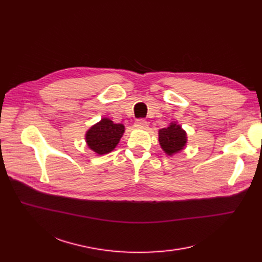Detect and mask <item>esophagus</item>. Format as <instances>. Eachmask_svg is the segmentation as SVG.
<instances>
[{
    "instance_id": "esophagus-1",
    "label": "esophagus",
    "mask_w": 262,
    "mask_h": 262,
    "mask_svg": "<svg viewBox=\"0 0 262 262\" xmlns=\"http://www.w3.org/2000/svg\"><path fill=\"white\" fill-rule=\"evenodd\" d=\"M147 126H148L147 121L145 119H143V118H140V119H138V120L134 122V127L138 128V129H146Z\"/></svg>"
}]
</instances>
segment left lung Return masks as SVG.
<instances>
[{
    "mask_svg": "<svg viewBox=\"0 0 262 262\" xmlns=\"http://www.w3.org/2000/svg\"><path fill=\"white\" fill-rule=\"evenodd\" d=\"M159 142L162 149L171 156L181 151L186 144V133L176 122L159 131Z\"/></svg>",
    "mask_w": 262,
    "mask_h": 262,
    "instance_id": "8db88e82",
    "label": "left lung"
}]
</instances>
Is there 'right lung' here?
I'll list each match as a JSON object with an SVG mask.
<instances>
[{
    "instance_id": "right-lung-1",
    "label": "right lung",
    "mask_w": 262,
    "mask_h": 262,
    "mask_svg": "<svg viewBox=\"0 0 262 262\" xmlns=\"http://www.w3.org/2000/svg\"><path fill=\"white\" fill-rule=\"evenodd\" d=\"M123 132V124L114 123L108 118H102L86 132L85 140L96 154L105 155L114 150Z\"/></svg>"
}]
</instances>
